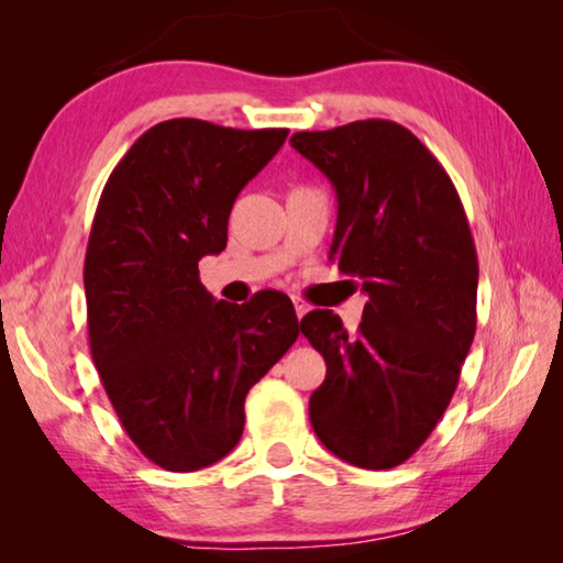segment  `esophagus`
Wrapping results in <instances>:
<instances>
[{"label":"esophagus","mask_w":563,"mask_h":563,"mask_svg":"<svg viewBox=\"0 0 563 563\" xmlns=\"http://www.w3.org/2000/svg\"><path fill=\"white\" fill-rule=\"evenodd\" d=\"M292 305H295V316H298V318H305V312L310 310V305L300 300V298H292Z\"/></svg>","instance_id":"esophagus-1"}]
</instances>
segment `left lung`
I'll return each mask as SVG.
<instances>
[{"mask_svg":"<svg viewBox=\"0 0 563 563\" xmlns=\"http://www.w3.org/2000/svg\"><path fill=\"white\" fill-rule=\"evenodd\" d=\"M290 146L335 188L330 261L367 295L355 335L332 310L300 332L325 357L310 424L362 470L409 460L440 422L476 330L479 265L456 188L412 131L367 119Z\"/></svg>","mask_w":563,"mask_h":563,"instance_id":"left-lung-1","label":"left lung"}]
</instances>
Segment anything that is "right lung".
<instances>
[{
	"mask_svg": "<svg viewBox=\"0 0 563 563\" xmlns=\"http://www.w3.org/2000/svg\"><path fill=\"white\" fill-rule=\"evenodd\" d=\"M285 136L156 123L99 198L84 263L91 357L131 442L168 472L203 470L233 450L247 389L300 335L288 295L233 305L198 278V261L225 247L238 194Z\"/></svg>",
	"mask_w": 563,
	"mask_h": 563,
	"instance_id": "add662e5",
	"label": "right lung"
}]
</instances>
